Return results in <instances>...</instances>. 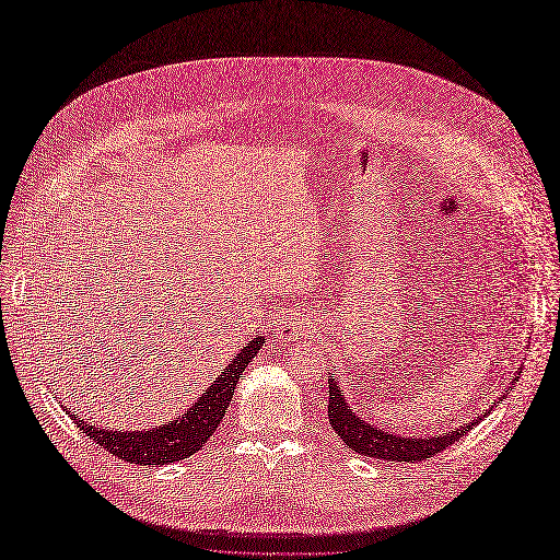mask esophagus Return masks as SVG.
<instances>
[{"label":"esophagus","mask_w":560,"mask_h":560,"mask_svg":"<svg viewBox=\"0 0 560 560\" xmlns=\"http://www.w3.org/2000/svg\"><path fill=\"white\" fill-rule=\"evenodd\" d=\"M311 329H313V322L306 315L294 313V311H287L282 315V319L276 325L273 336L276 338H296V336L308 334Z\"/></svg>","instance_id":"34e87169"}]
</instances>
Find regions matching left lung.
<instances>
[{
	"label": "left lung",
	"instance_id": "8db88e82",
	"mask_svg": "<svg viewBox=\"0 0 560 560\" xmlns=\"http://www.w3.org/2000/svg\"><path fill=\"white\" fill-rule=\"evenodd\" d=\"M521 371L510 378L512 385L518 381ZM506 393V389H504ZM504 397H500L502 401ZM327 413H329V425L334 432L343 439V442L360 455L366 457H378V460H397V463H420L428 460V457H434L436 453H442L451 444H455L457 439L465 436L477 422H481L488 413L477 418L474 422H465L457 430H451L446 434L439 436H428V439H411L404 434H389L381 428H374L369 420H362L358 413H352L350 406L346 404L343 389L338 387L334 381V374L329 376V404H327Z\"/></svg>",
	"mask_w": 560,
	"mask_h": 560
}]
</instances>
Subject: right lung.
Instances as JSON below:
<instances>
[{
  "label": "right lung",
  "mask_w": 560,
  "mask_h": 560,
  "mask_svg": "<svg viewBox=\"0 0 560 560\" xmlns=\"http://www.w3.org/2000/svg\"><path fill=\"white\" fill-rule=\"evenodd\" d=\"M264 341L266 338H254V341H249L238 352V358L222 371V378H217L191 409L182 413V418L167 422L163 428L144 432L100 430L93 422L81 420L77 411L65 409V413L74 420V425L83 434L93 439L100 448L116 455L118 460L132 465H171L184 460V457L200 451L202 444H208V439L219 428V420L224 418L229 409L233 389L243 378L245 366L261 350Z\"/></svg>",
  "instance_id": "1"
}]
</instances>
